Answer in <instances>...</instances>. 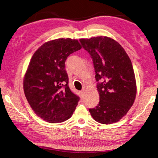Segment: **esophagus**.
<instances>
[{
	"label": "esophagus",
	"instance_id": "1",
	"mask_svg": "<svg viewBox=\"0 0 158 158\" xmlns=\"http://www.w3.org/2000/svg\"><path fill=\"white\" fill-rule=\"evenodd\" d=\"M84 95H85V92H84V90H82L79 91V96L81 98H83L84 97Z\"/></svg>",
	"mask_w": 158,
	"mask_h": 158
}]
</instances>
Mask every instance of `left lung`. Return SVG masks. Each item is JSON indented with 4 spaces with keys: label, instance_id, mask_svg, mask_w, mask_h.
<instances>
[{
    "label": "left lung",
    "instance_id": "1",
    "mask_svg": "<svg viewBox=\"0 0 158 158\" xmlns=\"http://www.w3.org/2000/svg\"><path fill=\"white\" fill-rule=\"evenodd\" d=\"M93 59L100 102L89 110L98 123L118 122L133 106L137 94L135 73L130 58L119 43L106 36L80 39Z\"/></svg>",
    "mask_w": 158,
    "mask_h": 158
}]
</instances>
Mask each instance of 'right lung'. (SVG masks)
Listing matches in <instances>:
<instances>
[{
  "label": "right lung",
  "mask_w": 158,
  "mask_h": 158,
  "mask_svg": "<svg viewBox=\"0 0 158 158\" xmlns=\"http://www.w3.org/2000/svg\"><path fill=\"white\" fill-rule=\"evenodd\" d=\"M81 48L78 40L59 38L45 42L35 51L23 79V89L35 114L48 123L70 118L79 98L68 85L65 61Z\"/></svg>",
  "instance_id": "obj_1"
}]
</instances>
